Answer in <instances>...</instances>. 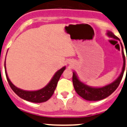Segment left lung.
<instances>
[{
    "label": "left lung",
    "mask_w": 127,
    "mask_h": 127,
    "mask_svg": "<svg viewBox=\"0 0 127 127\" xmlns=\"http://www.w3.org/2000/svg\"><path fill=\"white\" fill-rule=\"evenodd\" d=\"M107 34L108 36L111 37L116 39H118V37H116L111 32H108ZM122 55H123V65L121 74L120 75L116 81H114L113 83L107 85V86L102 87V88H92V87H90V86L85 85L78 79L76 74L73 72L72 83H73L74 87L76 93L79 96H81L82 98H83L84 99L86 100H90V101H97V100H102L113 94L114 91L116 90V88L118 87L119 85H120L122 79V77H123L124 71H125V57L123 50H122Z\"/></svg>",
    "instance_id": "1"
}]
</instances>
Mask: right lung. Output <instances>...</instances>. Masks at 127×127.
<instances>
[{"mask_svg": "<svg viewBox=\"0 0 127 127\" xmlns=\"http://www.w3.org/2000/svg\"><path fill=\"white\" fill-rule=\"evenodd\" d=\"M65 69V67H64L61 69L58 70L56 72L55 74L54 75L51 81L44 88L37 91L29 92V91H25L23 90L19 89L11 83V81L9 79L7 74L5 66V72L7 80L8 81L9 85L11 89L13 90V92L20 98H23L25 100H27V101L35 103L44 102L47 101L48 99L51 98V97L53 94L54 91L57 87L58 80L60 79L62 74L63 73V72L64 71Z\"/></svg>", "mask_w": 127, "mask_h": 127, "instance_id": "right-lung-1", "label": "right lung"}]
</instances>
